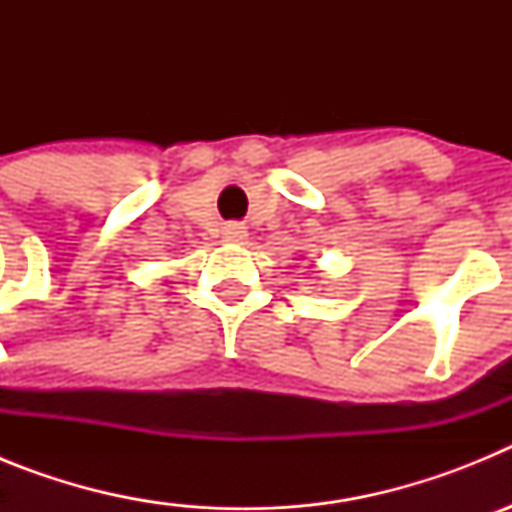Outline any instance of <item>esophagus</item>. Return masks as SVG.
Returning <instances> with one entry per match:
<instances>
[{
    "label": "esophagus",
    "instance_id": "1",
    "mask_svg": "<svg viewBox=\"0 0 512 512\" xmlns=\"http://www.w3.org/2000/svg\"><path fill=\"white\" fill-rule=\"evenodd\" d=\"M223 238L228 243H243L248 238V230L238 223H230L223 228Z\"/></svg>",
    "mask_w": 512,
    "mask_h": 512
}]
</instances>
